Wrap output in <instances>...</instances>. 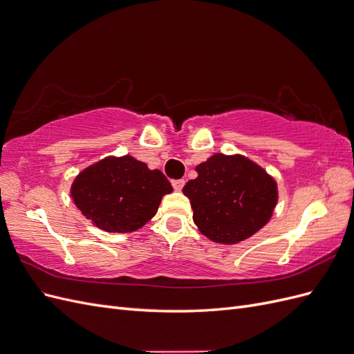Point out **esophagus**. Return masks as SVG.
Returning <instances> with one entry per match:
<instances>
[{
	"mask_svg": "<svg viewBox=\"0 0 354 354\" xmlns=\"http://www.w3.org/2000/svg\"><path fill=\"white\" fill-rule=\"evenodd\" d=\"M183 186H185V180H183V178H178V180H173V187H174V190L180 192L181 189H183Z\"/></svg>",
	"mask_w": 354,
	"mask_h": 354,
	"instance_id": "34e87169",
	"label": "esophagus"
}]
</instances>
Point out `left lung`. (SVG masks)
Returning a JSON list of instances; mask_svg holds the SVG:
<instances>
[{"label":"left lung","instance_id":"1","mask_svg":"<svg viewBox=\"0 0 354 354\" xmlns=\"http://www.w3.org/2000/svg\"><path fill=\"white\" fill-rule=\"evenodd\" d=\"M183 194L199 230L218 243H238L270 220L277 202L276 181L241 155L217 153L196 167Z\"/></svg>","mask_w":354,"mask_h":354}]
</instances>
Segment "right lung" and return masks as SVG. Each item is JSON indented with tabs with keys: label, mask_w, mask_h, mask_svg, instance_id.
<instances>
[{
	"label": "right lung",
	"mask_w": 354,
	"mask_h": 354,
	"mask_svg": "<svg viewBox=\"0 0 354 354\" xmlns=\"http://www.w3.org/2000/svg\"><path fill=\"white\" fill-rule=\"evenodd\" d=\"M173 187L159 169L125 155L104 158L75 178V205L95 226L112 233L140 229L151 220L164 195Z\"/></svg>",
	"instance_id": "obj_1"
}]
</instances>
